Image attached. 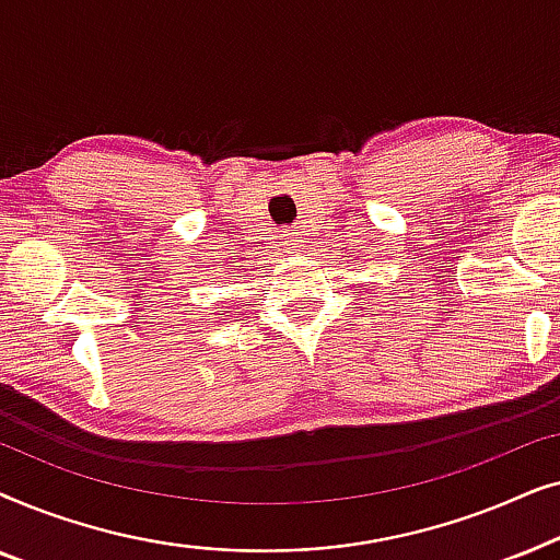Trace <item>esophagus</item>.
<instances>
[{"label": "esophagus", "instance_id": "34e87169", "mask_svg": "<svg viewBox=\"0 0 560 560\" xmlns=\"http://www.w3.org/2000/svg\"><path fill=\"white\" fill-rule=\"evenodd\" d=\"M295 244H298L295 232H288V234H285V247H288V249H295Z\"/></svg>", "mask_w": 560, "mask_h": 560}]
</instances>
